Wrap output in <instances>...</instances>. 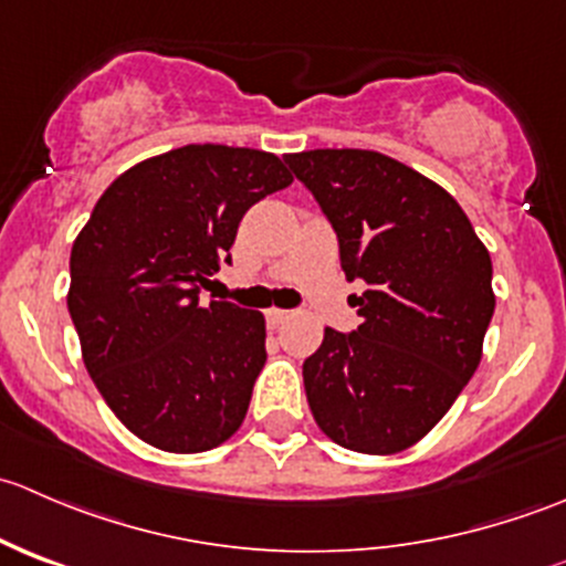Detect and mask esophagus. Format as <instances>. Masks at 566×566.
<instances>
[{
  "label": "esophagus",
  "instance_id": "obj_1",
  "mask_svg": "<svg viewBox=\"0 0 566 566\" xmlns=\"http://www.w3.org/2000/svg\"><path fill=\"white\" fill-rule=\"evenodd\" d=\"M265 319H268V325H271V328H279V325L287 323L290 312L287 310H276V306H273V310L265 312Z\"/></svg>",
  "mask_w": 566,
  "mask_h": 566
}]
</instances>
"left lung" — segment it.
<instances>
[{"mask_svg":"<svg viewBox=\"0 0 566 566\" xmlns=\"http://www.w3.org/2000/svg\"><path fill=\"white\" fill-rule=\"evenodd\" d=\"M284 161L334 227L345 276L367 282L361 325L325 328L304 361L312 416L353 452H402L447 416L482 361L495 310L490 251L452 193L384 153Z\"/></svg>","mask_w":566,"mask_h":566,"instance_id":"8db88e82","label":"left lung"}]
</instances>
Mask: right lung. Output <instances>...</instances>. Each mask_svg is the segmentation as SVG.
<instances>
[{
    "label": "right lung",
    "instance_id": "add662e5",
    "mask_svg": "<svg viewBox=\"0 0 566 566\" xmlns=\"http://www.w3.org/2000/svg\"><path fill=\"white\" fill-rule=\"evenodd\" d=\"M293 182L273 153L186 145L123 172L71 251L67 312L119 421L150 447L208 452L235 436L265 367V317L199 290L232 262L254 202Z\"/></svg>",
    "mask_w": 566,
    "mask_h": 566
}]
</instances>
